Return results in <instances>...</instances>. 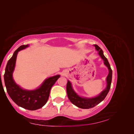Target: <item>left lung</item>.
Returning a JSON list of instances; mask_svg holds the SVG:
<instances>
[{"mask_svg": "<svg viewBox=\"0 0 134 134\" xmlns=\"http://www.w3.org/2000/svg\"><path fill=\"white\" fill-rule=\"evenodd\" d=\"M96 48V49L99 52V55L100 57L103 59L104 61V64L109 69V74L106 78V81H107V86L106 89L102 92L99 96L96 97H92V98H86V97H81L74 92L71 86V83L69 80H68L67 83V96L69 97L70 102L73 105L77 106L78 108L81 109H90L94 107L95 106L98 105L99 103L103 101L106 96H107L109 91L111 82H112V70L111 69L109 63L108 59L106 58L103 54V52L97 45H93Z\"/></svg>", "mask_w": 134, "mask_h": 134, "instance_id": "left-lung-1", "label": "left lung"}]
</instances>
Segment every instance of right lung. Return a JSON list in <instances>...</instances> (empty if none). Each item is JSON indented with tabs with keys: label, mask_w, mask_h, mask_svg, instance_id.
Listing matches in <instances>:
<instances>
[{
	"label": "right lung",
	"mask_w": 134,
	"mask_h": 134,
	"mask_svg": "<svg viewBox=\"0 0 134 134\" xmlns=\"http://www.w3.org/2000/svg\"><path fill=\"white\" fill-rule=\"evenodd\" d=\"M28 46V44L21 45L14 52L6 65L4 80L8 94L17 105L26 109L35 110L41 108L45 105L48 99L52 86L55 84L60 76H54L45 79L39 88L33 90L22 89L17 85L12 77L17 54L19 51L26 48Z\"/></svg>",
	"instance_id": "add662e5"
}]
</instances>
